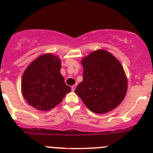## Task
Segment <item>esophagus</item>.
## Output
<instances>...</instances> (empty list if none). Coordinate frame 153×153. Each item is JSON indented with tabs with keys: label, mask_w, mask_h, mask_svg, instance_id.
Segmentation results:
<instances>
[{
	"label": "esophagus",
	"mask_w": 153,
	"mask_h": 153,
	"mask_svg": "<svg viewBox=\"0 0 153 153\" xmlns=\"http://www.w3.org/2000/svg\"><path fill=\"white\" fill-rule=\"evenodd\" d=\"M75 88H76V85H73L72 86V90L74 91L75 89Z\"/></svg>",
	"instance_id": "esophagus-1"
}]
</instances>
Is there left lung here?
Returning <instances> with one entry per match:
<instances>
[{"label":"left lung","mask_w":153,"mask_h":153,"mask_svg":"<svg viewBox=\"0 0 153 153\" xmlns=\"http://www.w3.org/2000/svg\"><path fill=\"white\" fill-rule=\"evenodd\" d=\"M83 81L75 92L92 112L103 114L112 110L124 100L127 79L121 63L107 51L92 52L81 61Z\"/></svg>","instance_id":"8db88e82"}]
</instances>
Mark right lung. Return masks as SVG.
<instances>
[{
    "instance_id": "1",
    "label": "right lung",
    "mask_w": 153,
    "mask_h": 153,
    "mask_svg": "<svg viewBox=\"0 0 153 153\" xmlns=\"http://www.w3.org/2000/svg\"><path fill=\"white\" fill-rule=\"evenodd\" d=\"M61 61L52 54L35 59L24 72L21 89L24 99L38 110H49L71 91L60 73Z\"/></svg>"
}]
</instances>
